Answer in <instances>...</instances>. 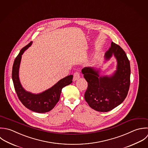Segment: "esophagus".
Returning <instances> with one entry per match:
<instances>
[{
    "label": "esophagus",
    "instance_id": "esophagus-1",
    "mask_svg": "<svg viewBox=\"0 0 148 148\" xmlns=\"http://www.w3.org/2000/svg\"><path fill=\"white\" fill-rule=\"evenodd\" d=\"M79 78H80L79 73V72H75V73H74V75H73V80H74V81H77V80Z\"/></svg>",
    "mask_w": 148,
    "mask_h": 148
}]
</instances>
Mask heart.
I'll return each mask as SVG.
<instances>
[{
  "mask_svg": "<svg viewBox=\"0 0 148 148\" xmlns=\"http://www.w3.org/2000/svg\"><path fill=\"white\" fill-rule=\"evenodd\" d=\"M98 59H99V56H97V55H96V56L94 57V58H93V63H95L98 60Z\"/></svg>",
  "mask_w": 148,
  "mask_h": 148,
  "instance_id": "heart-1",
  "label": "heart"
}]
</instances>
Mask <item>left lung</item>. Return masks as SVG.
Here are the masks:
<instances>
[{"instance_id":"8db88e82","label":"left lung","mask_w":148,"mask_h":148,"mask_svg":"<svg viewBox=\"0 0 148 148\" xmlns=\"http://www.w3.org/2000/svg\"><path fill=\"white\" fill-rule=\"evenodd\" d=\"M114 56L116 70L111 75L101 76L100 70L86 67L82 70L88 82L85 99L89 106L99 112L110 111L120 105L126 99L130 84V64L123 49L112 42L105 53L106 60Z\"/></svg>"}]
</instances>
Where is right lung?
I'll use <instances>...</instances> for the list:
<instances>
[{
  "mask_svg": "<svg viewBox=\"0 0 148 148\" xmlns=\"http://www.w3.org/2000/svg\"><path fill=\"white\" fill-rule=\"evenodd\" d=\"M32 44V42H30L22 48L15 59L12 70V79L18 99L25 107L38 113L47 112L52 110L59 101L62 88L72 83L73 75H70L63 78L49 89L38 94L26 91L20 82L19 69L22 54Z\"/></svg>",
  "mask_w": 148,
  "mask_h": 148,
  "instance_id": "obj_1",
  "label": "right lung"
}]
</instances>
